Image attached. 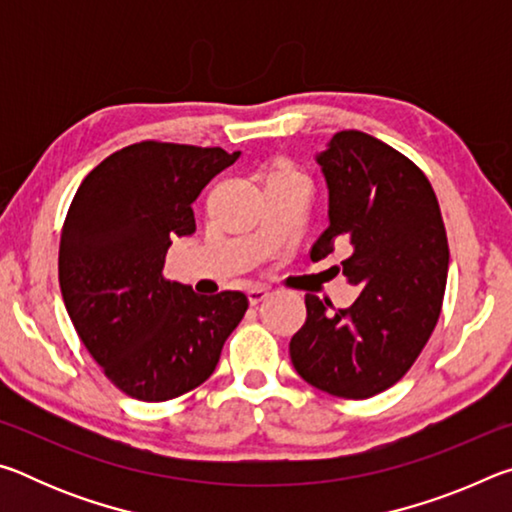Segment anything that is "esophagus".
Segmentation results:
<instances>
[{
    "mask_svg": "<svg viewBox=\"0 0 512 512\" xmlns=\"http://www.w3.org/2000/svg\"><path fill=\"white\" fill-rule=\"evenodd\" d=\"M268 298V287H250L248 289V302L250 305H259V302Z\"/></svg>",
    "mask_w": 512,
    "mask_h": 512,
    "instance_id": "34e87169",
    "label": "esophagus"
}]
</instances>
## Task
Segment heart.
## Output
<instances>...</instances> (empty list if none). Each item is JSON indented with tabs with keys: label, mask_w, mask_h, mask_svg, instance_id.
Wrapping results in <instances>:
<instances>
[{
	"label": "heart",
	"mask_w": 512,
	"mask_h": 512,
	"mask_svg": "<svg viewBox=\"0 0 512 512\" xmlns=\"http://www.w3.org/2000/svg\"><path fill=\"white\" fill-rule=\"evenodd\" d=\"M277 173H287V176H298V173L291 171V169H282V171H277Z\"/></svg>",
	"instance_id": "b5f03b06"
}]
</instances>
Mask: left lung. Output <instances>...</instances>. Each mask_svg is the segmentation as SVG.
<instances>
[{"label":"left lung","mask_w":512,"mask_h":512,"mask_svg":"<svg viewBox=\"0 0 512 512\" xmlns=\"http://www.w3.org/2000/svg\"><path fill=\"white\" fill-rule=\"evenodd\" d=\"M327 185V230L316 259L348 244L341 271L350 309L307 293V320L289 343L293 368L329 395L366 400L404 377L438 323L449 246L429 180L393 146L341 131L316 153Z\"/></svg>","instance_id":"left-lung-1"}]
</instances>
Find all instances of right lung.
I'll return each mask as SVG.
<instances>
[{"mask_svg": "<svg viewBox=\"0 0 512 512\" xmlns=\"http://www.w3.org/2000/svg\"><path fill=\"white\" fill-rule=\"evenodd\" d=\"M239 151L140 142L88 173L60 235L67 314L108 379L142 402H164L212 375L248 309L241 291L198 296L162 277L176 237L196 232L192 203Z\"/></svg>", "mask_w": 512, "mask_h": 512, "instance_id": "1", "label": "right lung"}]
</instances>
